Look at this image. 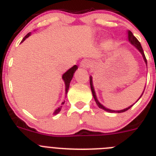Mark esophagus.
I'll return each mask as SVG.
<instances>
[{
  "label": "esophagus",
  "mask_w": 156,
  "mask_h": 156,
  "mask_svg": "<svg viewBox=\"0 0 156 156\" xmlns=\"http://www.w3.org/2000/svg\"><path fill=\"white\" fill-rule=\"evenodd\" d=\"M90 60H88V59H83V60H82L80 62V66L81 68H88V67H90Z\"/></svg>",
  "instance_id": "obj_1"
}]
</instances>
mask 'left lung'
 Segmentation results:
<instances>
[{
	"label": "left lung",
	"instance_id": "left-lung-1",
	"mask_svg": "<svg viewBox=\"0 0 156 156\" xmlns=\"http://www.w3.org/2000/svg\"><path fill=\"white\" fill-rule=\"evenodd\" d=\"M127 34H128V41H129V42L133 46H134L135 48H137V50L139 51V52H140L141 55H142V57H143V59H144V62H145V64L147 65V60H146V58H145V55H144V51H143V48L142 47H141V45H140V42H139L138 41H137V39L136 38V37H134V36L133 35V34H132L131 32L129 31V30H128L127 31ZM90 89H91V92H92V94H93V97L94 98L95 100V102H96V104L98 105V106L99 108H101V109L105 110V111L108 112H117V113H120V112H124L127 111L128 109H129V108H131L132 106L134 104H133L132 105L129 106L128 108H124V109H122V110H112V109H109V108H106V107H105L103 105L101 104L100 102H99V101L98 100L97 98V96H96V93H95V90H94V86H93V80H92V76H90ZM144 89H145V87H144ZM144 91L142 92V94H141V95L140 96V98H138L139 99L141 98V96H142L143 93H144ZM137 100V101H138ZM136 101V102H137Z\"/></svg>",
	"mask_w": 156,
	"mask_h": 156
}]
</instances>
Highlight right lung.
Segmentation results:
<instances>
[{
    "label": "right lung",
    "instance_id": "1",
    "mask_svg": "<svg viewBox=\"0 0 156 156\" xmlns=\"http://www.w3.org/2000/svg\"><path fill=\"white\" fill-rule=\"evenodd\" d=\"M30 35H31V33H29V34H27V35L24 38H23V41H22V42H23V41L27 39V38H28ZM77 69H78V66H76L75 65V66H73L72 68H70L69 69L67 70V71H66V73H65L62 75V80H64L65 85H66V94H67V93H68V90H69V88L70 82H71L72 79H73V77L74 73H75L76 70ZM64 104H65V101H63L62 103V105H64ZM62 107V106H60V107H58V108L54 112V113H53L54 115H57L59 112L61 111Z\"/></svg>",
    "mask_w": 156,
    "mask_h": 156
}]
</instances>
